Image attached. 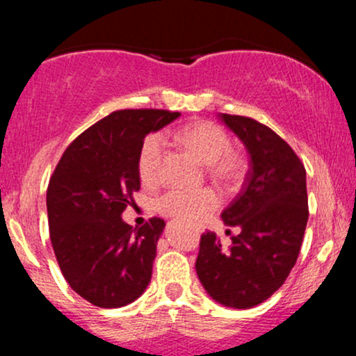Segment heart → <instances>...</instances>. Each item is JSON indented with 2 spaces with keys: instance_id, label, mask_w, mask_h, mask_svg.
I'll list each match as a JSON object with an SVG mask.
<instances>
[{
  "instance_id": "1",
  "label": "heart",
  "mask_w": 356,
  "mask_h": 356,
  "mask_svg": "<svg viewBox=\"0 0 356 356\" xmlns=\"http://www.w3.org/2000/svg\"><path fill=\"white\" fill-rule=\"evenodd\" d=\"M175 138L206 164L207 175L224 189H234L244 179L248 167L246 159L232 149L229 134L220 125L209 120L192 122L179 129ZM164 137L157 132L147 136L142 142L137 161L138 175L147 186L161 182L164 172ZM218 206L219 195L211 187L197 191L172 189L159 195L155 201V207L162 216L184 222L201 219Z\"/></svg>"
}]
</instances>
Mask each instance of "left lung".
I'll list each match as a JSON object with an SVG mask.
<instances>
[{
    "label": "left lung",
    "mask_w": 356,
    "mask_h": 356,
    "mask_svg": "<svg viewBox=\"0 0 356 356\" xmlns=\"http://www.w3.org/2000/svg\"><path fill=\"white\" fill-rule=\"evenodd\" d=\"M219 118L244 142L251 167L243 191L220 214L241 232L227 249L216 232H204L195 271L218 303L246 309L277 291L295 266L309 212L306 170L269 127L251 117Z\"/></svg>",
    "instance_id": "1"
}]
</instances>
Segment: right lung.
<instances>
[{"mask_svg": "<svg viewBox=\"0 0 356 356\" xmlns=\"http://www.w3.org/2000/svg\"><path fill=\"white\" fill-rule=\"evenodd\" d=\"M179 117L161 108L112 112L67 147L47 191L50 239L61 275L100 308H120L144 293L165 222L134 229L122 212L140 189L138 152L147 134Z\"/></svg>", "mask_w": 356, "mask_h": 356, "instance_id": "obj_1", "label": "right lung"}]
</instances>
